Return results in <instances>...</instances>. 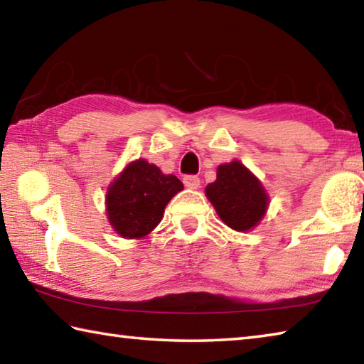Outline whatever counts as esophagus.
Returning a JSON list of instances; mask_svg holds the SVG:
<instances>
[{
  "label": "esophagus",
  "mask_w": 364,
  "mask_h": 364,
  "mask_svg": "<svg viewBox=\"0 0 364 364\" xmlns=\"http://www.w3.org/2000/svg\"><path fill=\"white\" fill-rule=\"evenodd\" d=\"M183 183H184V186L189 189H197L200 186V178L194 176V175H186L183 178Z\"/></svg>",
  "instance_id": "obj_1"
}]
</instances>
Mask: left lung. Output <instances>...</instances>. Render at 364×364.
Masks as SVG:
<instances>
[{
    "label": "left lung",
    "mask_w": 364,
    "mask_h": 364,
    "mask_svg": "<svg viewBox=\"0 0 364 364\" xmlns=\"http://www.w3.org/2000/svg\"><path fill=\"white\" fill-rule=\"evenodd\" d=\"M205 194L223 223L239 232L259 224L269 205L261 181L239 161L220 165L216 181L205 188Z\"/></svg>",
    "instance_id": "obj_1"
}]
</instances>
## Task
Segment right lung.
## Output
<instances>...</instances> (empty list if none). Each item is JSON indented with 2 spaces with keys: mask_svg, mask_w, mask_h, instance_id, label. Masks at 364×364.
<instances>
[{
  "mask_svg": "<svg viewBox=\"0 0 364 364\" xmlns=\"http://www.w3.org/2000/svg\"><path fill=\"white\" fill-rule=\"evenodd\" d=\"M183 183L144 159L130 162L107 193L108 221L124 239H141L161 223L164 210Z\"/></svg>",
  "mask_w": 364,
  "mask_h": 364,
  "instance_id": "right-lung-1",
  "label": "right lung"
}]
</instances>
